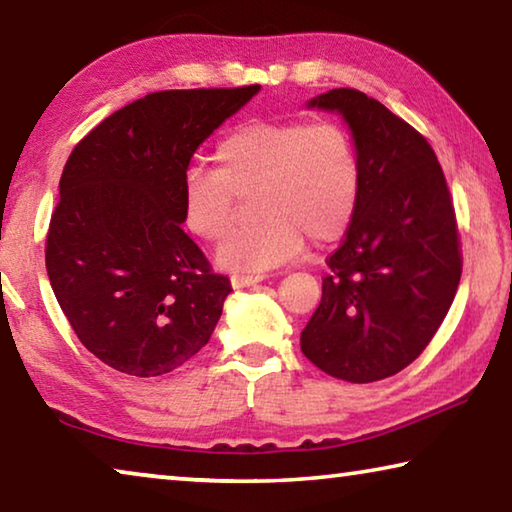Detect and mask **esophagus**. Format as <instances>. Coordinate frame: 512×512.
<instances>
[{
	"label": "esophagus",
	"mask_w": 512,
	"mask_h": 512,
	"mask_svg": "<svg viewBox=\"0 0 512 512\" xmlns=\"http://www.w3.org/2000/svg\"><path fill=\"white\" fill-rule=\"evenodd\" d=\"M264 280V275H259V273H235L230 277V282H232V287L235 289H244V287H253V284H257V282H262Z\"/></svg>",
	"instance_id": "obj_1"
}]
</instances>
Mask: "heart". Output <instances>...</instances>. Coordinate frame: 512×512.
Wrapping results in <instances>:
<instances>
[{
	"label": "heart",
	"mask_w": 512,
	"mask_h": 512,
	"mask_svg": "<svg viewBox=\"0 0 512 512\" xmlns=\"http://www.w3.org/2000/svg\"><path fill=\"white\" fill-rule=\"evenodd\" d=\"M216 169L183 178V216L196 237L219 241L235 223V196L253 198V228L225 239L223 268L259 273L311 244L339 241L357 219L363 169L357 142L336 121H250L216 144Z\"/></svg>",
	"instance_id": "obj_1"
}]
</instances>
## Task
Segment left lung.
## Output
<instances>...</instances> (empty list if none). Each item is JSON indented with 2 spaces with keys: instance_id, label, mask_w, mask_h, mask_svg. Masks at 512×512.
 <instances>
[{
  "instance_id": "1",
  "label": "left lung",
  "mask_w": 512,
  "mask_h": 512,
  "mask_svg": "<svg viewBox=\"0 0 512 512\" xmlns=\"http://www.w3.org/2000/svg\"><path fill=\"white\" fill-rule=\"evenodd\" d=\"M307 108L339 112L348 124L363 192L327 259L300 350L327 375L370 384L418 359L452 307L463 268L452 196L429 142L377 99L339 88Z\"/></svg>"
}]
</instances>
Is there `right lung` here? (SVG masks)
<instances>
[{
	"instance_id": "obj_1",
	"label": "right lung",
	"mask_w": 512,
	"mask_h": 512,
	"mask_svg": "<svg viewBox=\"0 0 512 512\" xmlns=\"http://www.w3.org/2000/svg\"><path fill=\"white\" fill-rule=\"evenodd\" d=\"M259 85L146 94L74 146L47 235L51 289L106 366L158 377L207 345L232 291L185 235L194 151Z\"/></svg>"
}]
</instances>
